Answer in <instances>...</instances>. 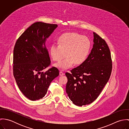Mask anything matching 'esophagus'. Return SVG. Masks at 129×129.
Returning <instances> with one entry per match:
<instances>
[{"label":"esophagus","instance_id":"esophagus-1","mask_svg":"<svg viewBox=\"0 0 129 129\" xmlns=\"http://www.w3.org/2000/svg\"><path fill=\"white\" fill-rule=\"evenodd\" d=\"M64 74L63 73H62L61 71H60V72H59V75L62 76V75H63Z\"/></svg>","mask_w":129,"mask_h":129}]
</instances>
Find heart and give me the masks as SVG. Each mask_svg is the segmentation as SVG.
Instances as JSON below:
<instances>
[{"instance_id":"heart-1","label":"heart","mask_w":129,"mask_h":129,"mask_svg":"<svg viewBox=\"0 0 129 129\" xmlns=\"http://www.w3.org/2000/svg\"><path fill=\"white\" fill-rule=\"evenodd\" d=\"M91 44L89 39L76 33H66L58 39V45L53 44L50 48V54L54 61H59L55 66L62 70L71 68L84 62L89 54Z\"/></svg>"}]
</instances>
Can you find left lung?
Segmentation results:
<instances>
[{"label": "left lung", "instance_id": "left-lung-1", "mask_svg": "<svg viewBox=\"0 0 129 129\" xmlns=\"http://www.w3.org/2000/svg\"><path fill=\"white\" fill-rule=\"evenodd\" d=\"M93 45L84 62L66 73V92L74 104H89L98 97L110 77L112 62L105 41L93 32Z\"/></svg>", "mask_w": 129, "mask_h": 129}]
</instances>
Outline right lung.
<instances>
[{"mask_svg": "<svg viewBox=\"0 0 129 129\" xmlns=\"http://www.w3.org/2000/svg\"><path fill=\"white\" fill-rule=\"evenodd\" d=\"M57 27L41 22L33 23L17 40L13 51V75L19 89L32 101L46 94L51 82L59 71L50 65L51 60L45 43Z\"/></svg>", "mask_w": 129, "mask_h": 129, "instance_id": "obj_1", "label": "right lung"}]
</instances>
